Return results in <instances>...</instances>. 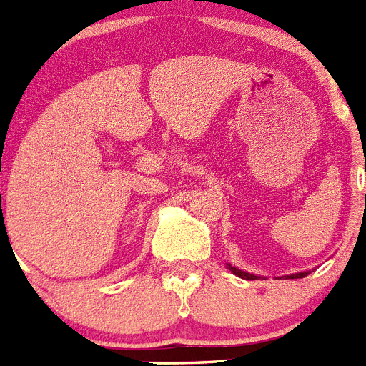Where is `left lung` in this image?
Listing matches in <instances>:
<instances>
[{
	"label": "left lung",
	"instance_id": "obj_1",
	"mask_svg": "<svg viewBox=\"0 0 366 366\" xmlns=\"http://www.w3.org/2000/svg\"><path fill=\"white\" fill-rule=\"evenodd\" d=\"M229 270L235 274V276L244 277V280H257V276H254V274H246V272H242V270H237L235 267H229ZM307 274L309 272H300V274H292V276H289V277H290V280H298V277H305Z\"/></svg>",
	"mask_w": 366,
	"mask_h": 366
}]
</instances>
